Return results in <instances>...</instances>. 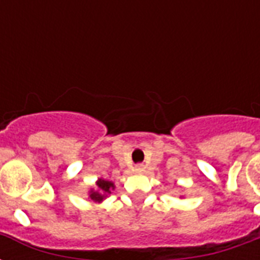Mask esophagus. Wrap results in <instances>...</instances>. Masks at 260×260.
<instances>
[{
    "label": "esophagus",
    "mask_w": 260,
    "mask_h": 260,
    "mask_svg": "<svg viewBox=\"0 0 260 260\" xmlns=\"http://www.w3.org/2000/svg\"><path fill=\"white\" fill-rule=\"evenodd\" d=\"M144 169H146V167H144V165H142V163H139V165H136V166H135V173H143V171H144Z\"/></svg>",
    "instance_id": "1"
}]
</instances>
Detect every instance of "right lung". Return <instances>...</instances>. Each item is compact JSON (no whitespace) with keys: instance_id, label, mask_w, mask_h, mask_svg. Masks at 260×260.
Wrapping results in <instances>:
<instances>
[{"instance_id":"add662e5","label":"right lung","mask_w":260,"mask_h":260,"mask_svg":"<svg viewBox=\"0 0 260 260\" xmlns=\"http://www.w3.org/2000/svg\"><path fill=\"white\" fill-rule=\"evenodd\" d=\"M114 189V185L112 182L105 181V179H98L97 182V190L95 191H90V198L94 201H102L108 194L112 193V190Z\"/></svg>"}]
</instances>
